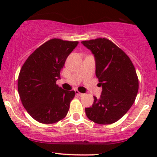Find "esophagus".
I'll use <instances>...</instances> for the list:
<instances>
[{
    "mask_svg": "<svg viewBox=\"0 0 157 157\" xmlns=\"http://www.w3.org/2000/svg\"><path fill=\"white\" fill-rule=\"evenodd\" d=\"M75 94H76L77 96H79V97H82L84 95V94L79 92V91H77V90H75Z\"/></svg>",
    "mask_w": 157,
    "mask_h": 157,
    "instance_id": "34e87169",
    "label": "esophagus"
}]
</instances>
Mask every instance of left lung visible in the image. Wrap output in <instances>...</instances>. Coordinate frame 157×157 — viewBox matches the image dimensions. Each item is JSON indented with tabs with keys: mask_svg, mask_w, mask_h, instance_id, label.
I'll return each mask as SVG.
<instances>
[{
	"mask_svg": "<svg viewBox=\"0 0 157 157\" xmlns=\"http://www.w3.org/2000/svg\"><path fill=\"white\" fill-rule=\"evenodd\" d=\"M91 51L96 62V76L102 91L94 97L91 107L85 109L87 117L100 125L118 121L133 105L137 95L139 80L129 57L112 41L97 38L82 41Z\"/></svg>",
	"mask_w": 157,
	"mask_h": 157,
	"instance_id": "8db88e82",
	"label": "left lung"
}]
</instances>
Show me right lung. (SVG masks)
<instances>
[{"mask_svg":"<svg viewBox=\"0 0 157 157\" xmlns=\"http://www.w3.org/2000/svg\"><path fill=\"white\" fill-rule=\"evenodd\" d=\"M78 41L53 38L29 56L19 73L17 89L23 107L36 121L52 124L67 115L75 91H65L56 81Z\"/></svg>","mask_w":157,"mask_h":157,"instance_id":"1","label":"right lung"}]
</instances>
